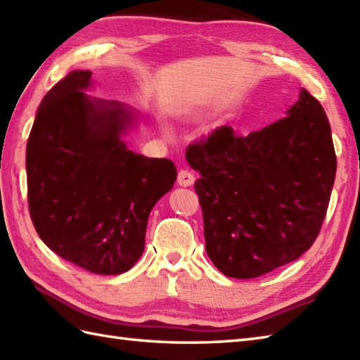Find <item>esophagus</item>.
I'll return each instance as SVG.
<instances>
[{
    "mask_svg": "<svg viewBox=\"0 0 360 360\" xmlns=\"http://www.w3.org/2000/svg\"><path fill=\"white\" fill-rule=\"evenodd\" d=\"M178 184H179V186H182V187L193 186V184H195V174L191 173L190 170H186V169L179 170V173H178Z\"/></svg>",
    "mask_w": 360,
    "mask_h": 360,
    "instance_id": "obj_1",
    "label": "esophagus"
}]
</instances>
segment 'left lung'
Segmentation results:
<instances>
[{
    "label": "left lung",
    "mask_w": 360,
    "mask_h": 360,
    "mask_svg": "<svg viewBox=\"0 0 360 360\" xmlns=\"http://www.w3.org/2000/svg\"><path fill=\"white\" fill-rule=\"evenodd\" d=\"M287 115L247 136L224 125L186 152L200 174L205 252L229 278L296 261L321 231L336 176L330 122L305 89Z\"/></svg>",
    "instance_id": "8db88e82"
}]
</instances>
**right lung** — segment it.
<instances>
[{
	"mask_svg": "<svg viewBox=\"0 0 360 360\" xmlns=\"http://www.w3.org/2000/svg\"><path fill=\"white\" fill-rule=\"evenodd\" d=\"M91 72L73 70L41 101L26 148L30 218L44 244L96 274L129 271L142 256L148 214L176 167L129 150L136 113L91 98Z\"/></svg>",
	"mask_w": 360,
	"mask_h": 360,
	"instance_id": "add662e5",
	"label": "right lung"
}]
</instances>
